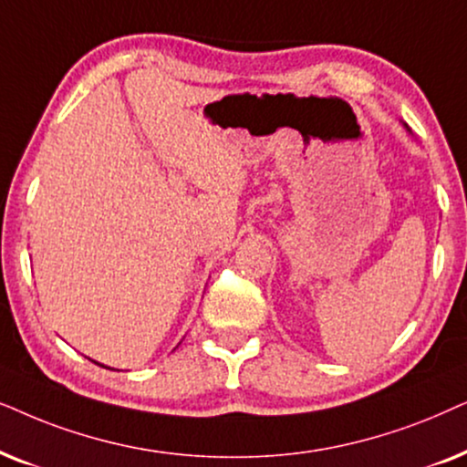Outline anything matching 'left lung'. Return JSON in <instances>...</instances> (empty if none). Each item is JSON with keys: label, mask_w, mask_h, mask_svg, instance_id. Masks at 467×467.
Listing matches in <instances>:
<instances>
[{"label": "left lung", "mask_w": 467, "mask_h": 467, "mask_svg": "<svg viewBox=\"0 0 467 467\" xmlns=\"http://www.w3.org/2000/svg\"><path fill=\"white\" fill-rule=\"evenodd\" d=\"M403 126H406V123H403ZM406 130H408V126H406ZM408 132H410V130H408Z\"/></svg>", "instance_id": "obj_1"}]
</instances>
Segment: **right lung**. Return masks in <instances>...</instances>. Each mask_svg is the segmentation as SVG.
<instances>
[{"label":"right lung","mask_w":467,"mask_h":467,"mask_svg":"<svg viewBox=\"0 0 467 467\" xmlns=\"http://www.w3.org/2000/svg\"><path fill=\"white\" fill-rule=\"evenodd\" d=\"M98 365H99V363H98ZM99 368H104V365H99ZM109 369H110V368H109Z\"/></svg>","instance_id":"right-lung-1"}]
</instances>
